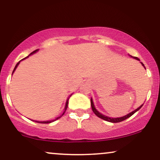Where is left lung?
<instances>
[{
    "instance_id": "left-lung-1",
    "label": "left lung",
    "mask_w": 160,
    "mask_h": 160,
    "mask_svg": "<svg viewBox=\"0 0 160 160\" xmlns=\"http://www.w3.org/2000/svg\"><path fill=\"white\" fill-rule=\"evenodd\" d=\"M130 56L132 57L133 58H135V59H137V60L140 61V59L138 58H137V57H133V56H132V55H130ZM141 64H142V66H143L144 68H145V66H144V64H143V63H142V62H141ZM91 108H92L93 112H94V113L96 114V116H97L98 117H99V118L103 119V120H105V121H109V122H112V123H118V122H121V121H123L126 120L127 118H129V117H130V116H132V115H133L134 113H135V112H137L138 110H139L140 109V108H142V106L143 105H142L141 106H140V107L138 108H137V109H136L135 110H134V111L130 112V113H129L128 115H127V116H123V117H121V118H110V117L105 116H104V115H102V114L100 113V112H99L97 111V110H96V108H95V107H94V105H93V102L92 99H91Z\"/></svg>"
}]
</instances>
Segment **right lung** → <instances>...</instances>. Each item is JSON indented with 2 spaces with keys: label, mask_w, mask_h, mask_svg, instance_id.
I'll use <instances>...</instances> for the list:
<instances>
[{
  "label": "right lung",
  "mask_w": 160,
  "mask_h": 160,
  "mask_svg": "<svg viewBox=\"0 0 160 160\" xmlns=\"http://www.w3.org/2000/svg\"><path fill=\"white\" fill-rule=\"evenodd\" d=\"M37 51H38V50H34V51H33V52H32L31 53V54H30L29 55H32V54H33V53H35L36 52H37ZM29 55H28V56H29ZM26 58H27V57H26ZM25 58H23V59H25ZM23 59H22V60H23ZM19 63H20V61H19V62H18V63H17V64H16V66H15V67H14V70H13V72H14V71H15L16 68H17V67H18V64H19ZM13 72H12V74H13ZM68 104H69V99H67V102H66V106H65V108H64V111H63V114H62V115H61V116L60 117H58V118H55V120H52V121H36V122H38V123H51V122H52V121H56V120H57V119L60 118H61V116H62L63 114H64V112H66V110H67V107H68Z\"/></svg>",
  "instance_id": "1"
}]
</instances>
